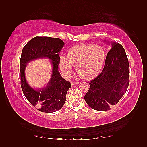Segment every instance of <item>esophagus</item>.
Wrapping results in <instances>:
<instances>
[{
  "label": "esophagus",
  "instance_id": "esophagus-1",
  "mask_svg": "<svg viewBox=\"0 0 147 147\" xmlns=\"http://www.w3.org/2000/svg\"><path fill=\"white\" fill-rule=\"evenodd\" d=\"M78 83H79V82H77V81H76V82H72L71 83V84L72 86H74V85H77V84Z\"/></svg>",
  "mask_w": 147,
  "mask_h": 147
}]
</instances>
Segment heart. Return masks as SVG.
Here are the masks:
<instances>
[{
  "instance_id": "heart-1",
  "label": "heart",
  "mask_w": 147,
  "mask_h": 147,
  "mask_svg": "<svg viewBox=\"0 0 147 147\" xmlns=\"http://www.w3.org/2000/svg\"><path fill=\"white\" fill-rule=\"evenodd\" d=\"M105 60V53L102 47L80 43L69 49L67 57L60 56L59 65L65 75L70 76L74 67H77L80 76L86 80H92L100 73Z\"/></svg>"
}]
</instances>
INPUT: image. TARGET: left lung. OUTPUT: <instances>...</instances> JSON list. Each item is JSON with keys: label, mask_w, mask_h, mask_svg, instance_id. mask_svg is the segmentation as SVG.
Masks as SVG:
<instances>
[{"label": "left lung", "mask_w": 147, "mask_h": 147, "mask_svg": "<svg viewBox=\"0 0 147 147\" xmlns=\"http://www.w3.org/2000/svg\"><path fill=\"white\" fill-rule=\"evenodd\" d=\"M104 42L109 43L106 40ZM106 57L102 73L89 82L90 88L85 100L96 111H106L116 104L126 93L129 85V62L125 50L115 42Z\"/></svg>", "instance_id": "left-lung-1"}]
</instances>
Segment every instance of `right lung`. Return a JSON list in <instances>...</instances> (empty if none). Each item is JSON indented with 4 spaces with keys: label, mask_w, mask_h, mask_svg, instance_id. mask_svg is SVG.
I'll return each mask as SVG.
<instances>
[{
    "label": "right lung",
    "mask_w": 147,
    "mask_h": 147,
    "mask_svg": "<svg viewBox=\"0 0 147 147\" xmlns=\"http://www.w3.org/2000/svg\"><path fill=\"white\" fill-rule=\"evenodd\" d=\"M64 45L60 38L36 36L28 42L21 52L20 59L21 86L24 96L31 104L43 112H54L60 110L66 100V93L71 87L58 70L59 54ZM49 58L53 66L51 77L43 88L33 89L25 77L27 64L38 58Z\"/></svg>",
    "instance_id": "right-lung-1"
}]
</instances>
